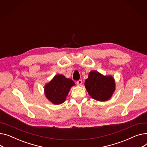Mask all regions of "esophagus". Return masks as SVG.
<instances>
[{"label":"esophagus","mask_w":147,"mask_h":147,"mask_svg":"<svg viewBox=\"0 0 147 147\" xmlns=\"http://www.w3.org/2000/svg\"><path fill=\"white\" fill-rule=\"evenodd\" d=\"M82 83H83V82H82V80H78V81H77V82H76V83H77V84L78 86H81L82 84Z\"/></svg>","instance_id":"obj_1"}]
</instances>
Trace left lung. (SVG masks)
Wrapping results in <instances>:
<instances>
[{"label":"left lung","mask_w":147,"mask_h":147,"mask_svg":"<svg viewBox=\"0 0 147 147\" xmlns=\"http://www.w3.org/2000/svg\"><path fill=\"white\" fill-rule=\"evenodd\" d=\"M84 84L88 93L98 101L109 99L115 89V81L111 76H104L96 71L89 74Z\"/></svg>","instance_id":"obj_1"}]
</instances>
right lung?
I'll return each instance as SVG.
<instances>
[{
    "instance_id": "right-lung-1",
    "label": "right lung",
    "mask_w": 147,
    "mask_h": 147,
    "mask_svg": "<svg viewBox=\"0 0 147 147\" xmlns=\"http://www.w3.org/2000/svg\"><path fill=\"white\" fill-rule=\"evenodd\" d=\"M74 84L71 79H67L62 74H58L45 86L47 98L54 104L63 103L65 100L70 88Z\"/></svg>"
}]
</instances>
